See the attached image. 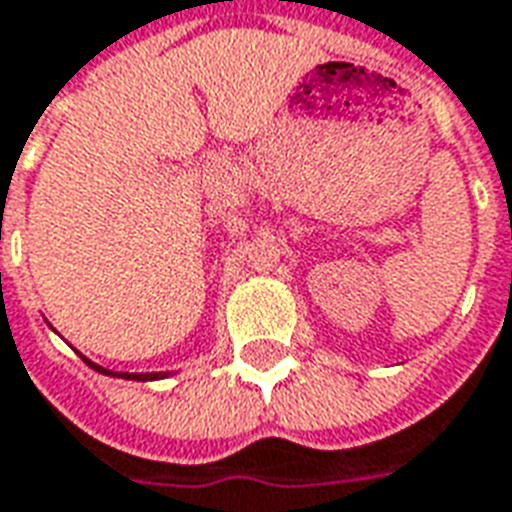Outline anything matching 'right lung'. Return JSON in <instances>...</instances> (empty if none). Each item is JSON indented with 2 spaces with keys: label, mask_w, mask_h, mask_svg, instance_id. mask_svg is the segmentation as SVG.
<instances>
[{
  "label": "right lung",
  "mask_w": 512,
  "mask_h": 512,
  "mask_svg": "<svg viewBox=\"0 0 512 512\" xmlns=\"http://www.w3.org/2000/svg\"><path fill=\"white\" fill-rule=\"evenodd\" d=\"M83 361L89 363L92 369H97V372L113 374V372H108V369H102V366H97V363H92V361H89V358H83ZM116 377H127V380H157V377H162V374H116Z\"/></svg>",
  "instance_id": "obj_1"
}]
</instances>
